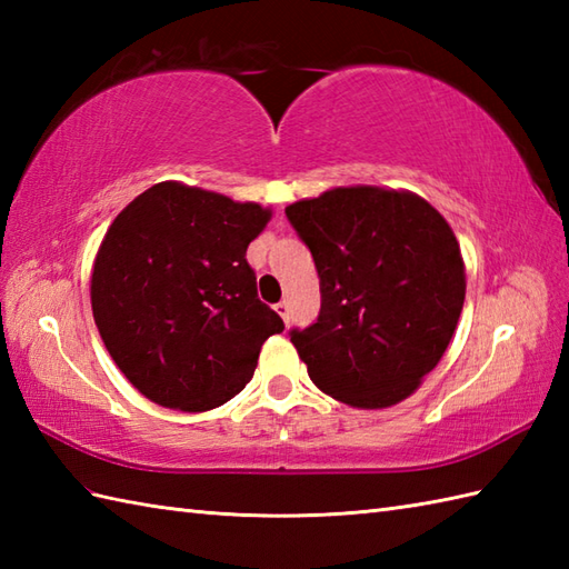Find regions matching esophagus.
<instances>
[{"label": "esophagus", "instance_id": "obj_1", "mask_svg": "<svg viewBox=\"0 0 569 569\" xmlns=\"http://www.w3.org/2000/svg\"><path fill=\"white\" fill-rule=\"evenodd\" d=\"M273 310H276L278 316H281V320L288 325V320H291V312H288V303H286V300H281V303H276Z\"/></svg>", "mask_w": 569, "mask_h": 569}]
</instances>
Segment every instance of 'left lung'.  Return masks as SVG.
Here are the masks:
<instances>
[{
  "mask_svg": "<svg viewBox=\"0 0 569 569\" xmlns=\"http://www.w3.org/2000/svg\"><path fill=\"white\" fill-rule=\"evenodd\" d=\"M320 278V316L291 332L310 381L352 408L413 393L450 345L465 306L462 251L410 190L347 186L286 208Z\"/></svg>",
  "mask_w": 569,
  "mask_h": 569,
  "instance_id": "8db88e82",
  "label": "left lung"
}]
</instances>
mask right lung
<instances>
[{
  "label": "right lung",
  "instance_id": "add662e5",
  "mask_svg": "<svg viewBox=\"0 0 569 569\" xmlns=\"http://www.w3.org/2000/svg\"><path fill=\"white\" fill-rule=\"evenodd\" d=\"M259 202L163 180L114 217L92 263L90 300L107 352L163 408L202 413L251 381L283 320L257 296L249 241Z\"/></svg>",
  "mask_w": 569,
  "mask_h": 569
}]
</instances>
